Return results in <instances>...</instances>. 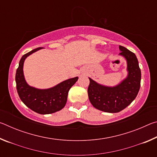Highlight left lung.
Segmentation results:
<instances>
[{
	"instance_id": "8db88e82",
	"label": "left lung",
	"mask_w": 157,
	"mask_h": 157,
	"mask_svg": "<svg viewBox=\"0 0 157 157\" xmlns=\"http://www.w3.org/2000/svg\"><path fill=\"white\" fill-rule=\"evenodd\" d=\"M119 55L127 62V75L120 83L113 86H105L89 78V100L94 107L107 113H118L125 109L136 98L139 91L141 72L134 53L119 46Z\"/></svg>"
}]
</instances>
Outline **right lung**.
Instances as JSON below:
<instances>
[{
    "label": "right lung",
    "mask_w": 157,
    "mask_h": 157,
    "mask_svg": "<svg viewBox=\"0 0 157 157\" xmlns=\"http://www.w3.org/2000/svg\"><path fill=\"white\" fill-rule=\"evenodd\" d=\"M43 48H37L21 57L16 73L17 93L21 101L31 110L39 114L57 112L64 107L70 89L78 81V77L70 78L48 89H37L30 86L23 73V64L26 58Z\"/></svg>",
    "instance_id": "1"
}]
</instances>
